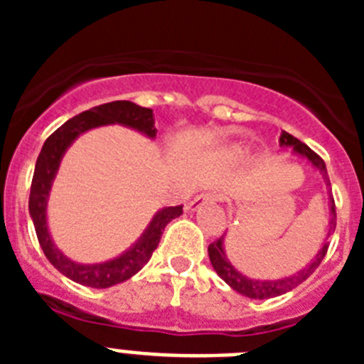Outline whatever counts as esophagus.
Returning a JSON list of instances; mask_svg holds the SVG:
<instances>
[{
	"mask_svg": "<svg viewBox=\"0 0 364 364\" xmlns=\"http://www.w3.org/2000/svg\"><path fill=\"white\" fill-rule=\"evenodd\" d=\"M215 202H217V197H215V195H211V193H205V195H198V197L193 198V200L186 205V210L197 211L198 208H202V205L215 204Z\"/></svg>",
	"mask_w": 364,
	"mask_h": 364,
	"instance_id": "34e87169",
	"label": "esophagus"
}]
</instances>
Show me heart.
Segmentation results:
<instances>
[{"label":"heart","instance_id":"b5f03b06","mask_svg":"<svg viewBox=\"0 0 364 364\" xmlns=\"http://www.w3.org/2000/svg\"><path fill=\"white\" fill-rule=\"evenodd\" d=\"M244 153H246V147H242V146L231 147V154H233V156H242Z\"/></svg>","mask_w":364,"mask_h":364}]
</instances>
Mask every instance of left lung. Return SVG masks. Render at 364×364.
<instances>
[{"label": "left lung", "mask_w": 364, "mask_h": 364, "mask_svg": "<svg viewBox=\"0 0 364 364\" xmlns=\"http://www.w3.org/2000/svg\"><path fill=\"white\" fill-rule=\"evenodd\" d=\"M279 144L281 147H290L294 149V153H297L299 156L302 159H306L311 166L317 169V171L323 175L324 182H326V189H328V208H330V218H328V233H326V239H324V244L321 246V250L315 253L314 259L308 262L306 266L299 272H295L294 275L290 277H282V279H275V281H260V279H252V277H246L239 269L235 268L233 264L230 262L226 255V250H224V237L226 235H222L220 239L215 240L213 244H210L208 247V253H210V260L211 264H213V269L218 273V277L222 281L226 282L230 286L231 290L239 291L240 295L244 297H250V299H272V297H279V295L286 294V291H291L294 288H297L301 282L306 281L310 277L311 273L317 269V266L321 264V260L324 259L328 252V237L333 233L336 230V220H337V215H336V202H333L332 197V188H330V180H328V173H326V164L324 160L321 159L319 154H315L306 144H302L301 140H297L295 136H291L290 133H286L282 131L281 138H279Z\"/></svg>", "instance_id": "left-lung-1"}]
</instances>
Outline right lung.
<instances>
[{
	"label": "right lung",
	"mask_w": 364,
	"mask_h": 364,
	"mask_svg": "<svg viewBox=\"0 0 364 364\" xmlns=\"http://www.w3.org/2000/svg\"><path fill=\"white\" fill-rule=\"evenodd\" d=\"M109 124L125 125L151 140L156 138L153 111L147 107H140L127 100H117V102H109V104H102L98 107L80 112L78 117L67 120L62 127H58L45 140L40 156L36 160V167H34L31 197H28V213L34 222V230H36L45 257L58 272L63 273L70 281L89 286V288H109V286L120 284L136 275L147 264V260L151 259L153 252L159 246L164 228L173 218L182 215V205L162 208L154 213L144 233L140 235V239L133 246L127 247L124 253L114 259L98 262V264H82V262L70 260L69 257L63 255V252L58 250L50 237L49 224H47V202H49L50 188H53V182L60 169L63 154L80 134Z\"/></svg>",
	"instance_id": "1"
}]
</instances>
